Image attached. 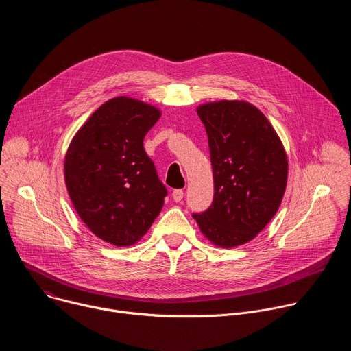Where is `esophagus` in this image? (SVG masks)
<instances>
[{
  "instance_id": "1",
  "label": "esophagus",
  "mask_w": 351,
  "mask_h": 351,
  "mask_svg": "<svg viewBox=\"0 0 351 351\" xmlns=\"http://www.w3.org/2000/svg\"><path fill=\"white\" fill-rule=\"evenodd\" d=\"M183 190L182 189H175L173 191H172V198L175 199L176 203H179V202H182V198H183Z\"/></svg>"
}]
</instances>
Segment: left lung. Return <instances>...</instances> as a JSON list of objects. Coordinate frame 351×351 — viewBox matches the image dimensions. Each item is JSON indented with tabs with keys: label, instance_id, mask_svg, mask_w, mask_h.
Masks as SVG:
<instances>
[{
	"label": "left lung",
	"instance_id": "8db88e82",
	"mask_svg": "<svg viewBox=\"0 0 351 351\" xmlns=\"http://www.w3.org/2000/svg\"><path fill=\"white\" fill-rule=\"evenodd\" d=\"M214 175L208 210L193 214L203 234L230 248L253 240L274 218L287 182V157L265 115L245 101L203 104Z\"/></svg>",
	"mask_w": 351,
	"mask_h": 351
}]
</instances>
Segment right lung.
<instances>
[{"mask_svg":"<svg viewBox=\"0 0 351 351\" xmlns=\"http://www.w3.org/2000/svg\"><path fill=\"white\" fill-rule=\"evenodd\" d=\"M158 108L129 97L108 99L72 138L65 183L76 213L101 240L137 243L162 210L167 187L143 140L160 119Z\"/></svg>","mask_w":351,"mask_h":351,"instance_id":"add662e5","label":"right lung"}]
</instances>
